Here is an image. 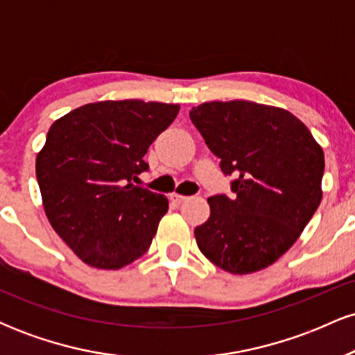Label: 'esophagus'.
I'll list each match as a JSON object with an SVG mask.
<instances>
[{"mask_svg": "<svg viewBox=\"0 0 355 355\" xmlns=\"http://www.w3.org/2000/svg\"><path fill=\"white\" fill-rule=\"evenodd\" d=\"M170 200H172L173 203H182L183 200H187L185 195H180V193H170Z\"/></svg>", "mask_w": 355, "mask_h": 355, "instance_id": "esophagus-1", "label": "esophagus"}]
</instances>
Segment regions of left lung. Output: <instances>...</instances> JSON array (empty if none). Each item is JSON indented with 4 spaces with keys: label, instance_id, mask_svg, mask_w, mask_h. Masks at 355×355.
Instances as JSON below:
<instances>
[{
    "label": "left lung",
    "instance_id": "obj_1",
    "mask_svg": "<svg viewBox=\"0 0 355 355\" xmlns=\"http://www.w3.org/2000/svg\"><path fill=\"white\" fill-rule=\"evenodd\" d=\"M190 120L234 177L230 197L209 198L210 217L195 229L198 248L230 274L272 266L320 205V145L291 112L254 101L202 103Z\"/></svg>",
    "mask_w": 355,
    "mask_h": 355
}]
</instances>
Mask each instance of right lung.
<instances>
[{"label":"right lung","mask_w":355,"mask_h":355,"mask_svg":"<svg viewBox=\"0 0 355 355\" xmlns=\"http://www.w3.org/2000/svg\"><path fill=\"white\" fill-rule=\"evenodd\" d=\"M178 110L157 101H98L48 130L36 157L44 214L88 266L116 270L148 250L168 200L133 182L148 170L146 150Z\"/></svg>","instance_id":"obj_1"}]
</instances>
